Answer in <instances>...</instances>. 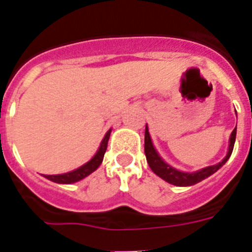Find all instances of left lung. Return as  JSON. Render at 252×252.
Returning a JSON list of instances; mask_svg holds the SVG:
<instances>
[{"label": "left lung", "instance_id": "1", "mask_svg": "<svg viewBox=\"0 0 252 252\" xmlns=\"http://www.w3.org/2000/svg\"><path fill=\"white\" fill-rule=\"evenodd\" d=\"M236 141V128L231 132L230 140H228V149H227L226 157L222 159V161L217 162L215 165L206 166L203 169H199L197 171H182L178 170V169L173 168L171 165H169L168 162L164 161L161 157L159 155V153L157 151L155 146L153 144V140H151L150 133H149V127L148 124H146L145 127V155L146 160H148V164L150 166L151 170L158 175V177L161 178L162 180L168 182L169 184H173V186L177 187H190L194 186V184L199 183L206 178L211 177L212 174H215L218 169H221L222 166L226 164V161L230 159L231 154H232L233 145H235Z\"/></svg>", "mask_w": 252, "mask_h": 252}]
</instances>
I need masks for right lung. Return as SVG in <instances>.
I'll use <instances>...</instances> for the list:
<instances>
[{
    "label": "right lung",
    "mask_w": 252,
    "mask_h": 252,
    "mask_svg": "<svg viewBox=\"0 0 252 252\" xmlns=\"http://www.w3.org/2000/svg\"><path fill=\"white\" fill-rule=\"evenodd\" d=\"M111 131H112V128H110V130L107 131L104 137L102 139L101 144H99V148L98 150H97V153H95L92 157V159L88 160L86 164H83V165L79 166V168L74 169V170L64 173V174H55V175L43 174V177L58 184H73L79 182V180L84 179V178H87L90 174H92L93 171L97 170L98 166L102 164L104 153H106L107 150V144H108V139H110Z\"/></svg>",
    "instance_id": "right-lung-1"
}]
</instances>
